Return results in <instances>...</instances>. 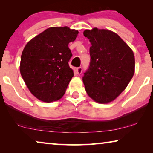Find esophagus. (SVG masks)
I'll return each instance as SVG.
<instances>
[{
    "instance_id": "obj_1",
    "label": "esophagus",
    "mask_w": 153,
    "mask_h": 153,
    "mask_svg": "<svg viewBox=\"0 0 153 153\" xmlns=\"http://www.w3.org/2000/svg\"><path fill=\"white\" fill-rule=\"evenodd\" d=\"M82 73V67H77V68L76 69V74L78 75H80Z\"/></svg>"
}]
</instances>
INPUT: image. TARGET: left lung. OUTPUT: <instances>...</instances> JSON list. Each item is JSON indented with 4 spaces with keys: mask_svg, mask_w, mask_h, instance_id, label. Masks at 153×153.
Instances as JSON below:
<instances>
[{
    "mask_svg": "<svg viewBox=\"0 0 153 153\" xmlns=\"http://www.w3.org/2000/svg\"><path fill=\"white\" fill-rule=\"evenodd\" d=\"M89 39L90 63L82 77L88 95L100 104L113 101L128 86L135 71L131 48L117 33L94 27L86 30Z\"/></svg>",
    "mask_w": 153,
    "mask_h": 153,
    "instance_id": "obj_1",
    "label": "left lung"
}]
</instances>
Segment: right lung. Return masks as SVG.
Returning <instances> with one entry per match:
<instances>
[{"instance_id": "add662e5", "label": "right lung", "mask_w": 153, "mask_h": 153, "mask_svg": "<svg viewBox=\"0 0 153 153\" xmlns=\"http://www.w3.org/2000/svg\"><path fill=\"white\" fill-rule=\"evenodd\" d=\"M78 31L65 27H51L28 42L22 51L20 73L30 92L45 102L63 97L74 71L68 62L72 54L69 42Z\"/></svg>"}]
</instances>
